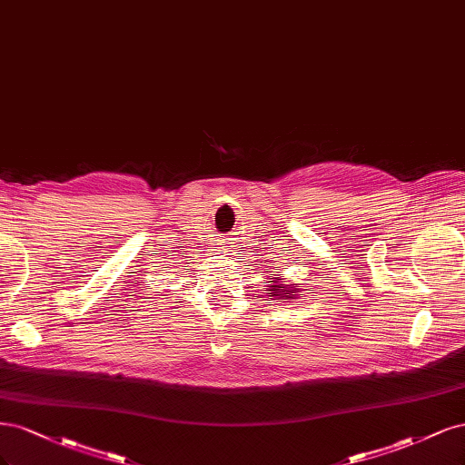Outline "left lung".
<instances>
[{
    "label": "left lung",
    "mask_w": 465,
    "mask_h": 465,
    "mask_svg": "<svg viewBox=\"0 0 465 465\" xmlns=\"http://www.w3.org/2000/svg\"><path fill=\"white\" fill-rule=\"evenodd\" d=\"M268 280H271V283H268V286H266V292L271 293V299L272 297H278V299H297V295H302V293H299L297 283H290V286H288L286 280H283L282 274L272 276V278H268Z\"/></svg>",
    "instance_id": "obj_1"
}]
</instances>
